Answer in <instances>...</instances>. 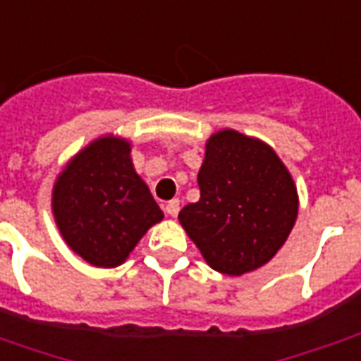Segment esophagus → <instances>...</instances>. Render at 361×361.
<instances>
[{
  "label": "esophagus",
  "mask_w": 361,
  "mask_h": 361,
  "mask_svg": "<svg viewBox=\"0 0 361 361\" xmlns=\"http://www.w3.org/2000/svg\"><path fill=\"white\" fill-rule=\"evenodd\" d=\"M178 212H180V201L178 199H172V201L166 203V214L168 216H178Z\"/></svg>",
  "instance_id": "esophagus-1"
}]
</instances>
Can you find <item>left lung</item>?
Returning <instances> with one entry per match:
<instances>
[{"label":"left lung","mask_w":361,"mask_h":361,"mask_svg":"<svg viewBox=\"0 0 361 361\" xmlns=\"http://www.w3.org/2000/svg\"><path fill=\"white\" fill-rule=\"evenodd\" d=\"M197 181L201 199L178 219L204 261L230 276L269 263L298 219V189L276 152L222 129L207 141Z\"/></svg>","instance_id":"left-lung-1"}]
</instances>
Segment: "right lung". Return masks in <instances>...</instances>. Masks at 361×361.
<instances>
[{
    "label": "right lung",
    "mask_w": 361,
    "mask_h": 361,
    "mask_svg": "<svg viewBox=\"0 0 361 361\" xmlns=\"http://www.w3.org/2000/svg\"><path fill=\"white\" fill-rule=\"evenodd\" d=\"M51 211L67 245L102 269L121 265L164 219L135 172L129 141L114 135L96 139L67 162L54 183Z\"/></svg>",
    "instance_id": "add662e5"
}]
</instances>
